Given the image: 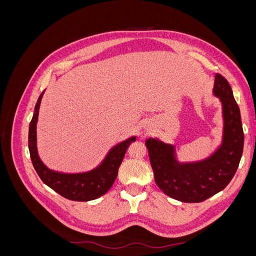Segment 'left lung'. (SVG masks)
Instances as JSON below:
<instances>
[{"mask_svg":"<svg viewBox=\"0 0 256 256\" xmlns=\"http://www.w3.org/2000/svg\"><path fill=\"white\" fill-rule=\"evenodd\" d=\"M222 106V140L205 159L178 160L176 147L158 138H148V150L154 182L170 198L184 203L203 202L226 187L234 177L244 150V130L240 110L228 80L216 74L212 88Z\"/></svg>","mask_w":256,"mask_h":256,"instance_id":"obj_1","label":"left lung"}]
</instances>
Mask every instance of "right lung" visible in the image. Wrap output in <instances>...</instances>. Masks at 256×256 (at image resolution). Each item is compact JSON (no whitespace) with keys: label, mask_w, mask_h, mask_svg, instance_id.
Returning <instances> with one entry per match:
<instances>
[{"label":"right lung","mask_w":256,"mask_h":256,"mask_svg":"<svg viewBox=\"0 0 256 256\" xmlns=\"http://www.w3.org/2000/svg\"><path fill=\"white\" fill-rule=\"evenodd\" d=\"M44 92V90L37 100L28 128V150L35 171L44 184L65 198L78 200V202H88L100 198L112 187L128 146L136 141V136H130L112 146L104 160L90 171L64 173L51 170L42 161L37 150L36 127Z\"/></svg>","instance_id":"add662e5"}]
</instances>
